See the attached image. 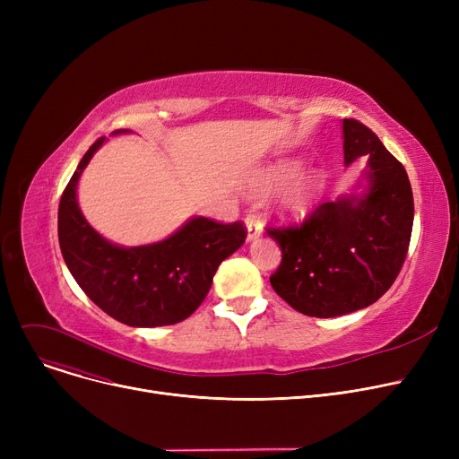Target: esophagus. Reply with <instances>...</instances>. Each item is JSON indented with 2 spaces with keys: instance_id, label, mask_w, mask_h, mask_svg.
Segmentation results:
<instances>
[{
  "instance_id": "34e87169",
  "label": "esophagus",
  "mask_w": 459,
  "mask_h": 459,
  "mask_svg": "<svg viewBox=\"0 0 459 459\" xmlns=\"http://www.w3.org/2000/svg\"><path fill=\"white\" fill-rule=\"evenodd\" d=\"M246 227H247V239H255L262 232L260 217L256 213H247L246 215Z\"/></svg>"
}]
</instances>
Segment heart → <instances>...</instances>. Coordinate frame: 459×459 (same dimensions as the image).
Returning a JSON list of instances; mask_svg holds the SVG:
<instances>
[{
  "label": "heart",
  "mask_w": 459,
  "mask_h": 459,
  "mask_svg": "<svg viewBox=\"0 0 459 459\" xmlns=\"http://www.w3.org/2000/svg\"><path fill=\"white\" fill-rule=\"evenodd\" d=\"M294 177H296L294 169H284V171H277V173L270 175L266 180L262 182V186L264 187H279L286 182H290ZM315 195H316V184H310L307 187L298 189L290 197V201H288V210H290L294 215H303L308 210Z\"/></svg>",
  "instance_id": "heart-1"
}]
</instances>
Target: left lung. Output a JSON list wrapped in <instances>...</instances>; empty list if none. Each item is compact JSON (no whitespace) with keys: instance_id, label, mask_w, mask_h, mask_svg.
Returning a JSON list of instances; mask_svg holds the SVG:
<instances>
[{"instance_id":"8db88e82","label":"left lung","mask_w":459,"mask_h":459,"mask_svg":"<svg viewBox=\"0 0 459 459\" xmlns=\"http://www.w3.org/2000/svg\"><path fill=\"white\" fill-rule=\"evenodd\" d=\"M344 160L368 156L363 197L324 203L301 223L266 225L282 258L273 290L298 312L333 318L376 303L396 281L413 230L403 165L360 120L344 118Z\"/></svg>"}]
</instances>
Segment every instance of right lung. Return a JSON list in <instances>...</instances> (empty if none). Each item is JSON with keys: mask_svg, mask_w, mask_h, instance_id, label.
<instances>
[{"mask_svg": "<svg viewBox=\"0 0 459 459\" xmlns=\"http://www.w3.org/2000/svg\"><path fill=\"white\" fill-rule=\"evenodd\" d=\"M128 130H117L123 134ZM104 143L96 139L66 184L57 213L59 246L66 266L87 298L106 315L132 327L173 325L199 308L220 264L246 242L242 221L195 217L154 246L125 249L109 244L82 215L80 175Z\"/></svg>", "mask_w": 459, "mask_h": 459, "instance_id": "1", "label": "right lung"}]
</instances>
